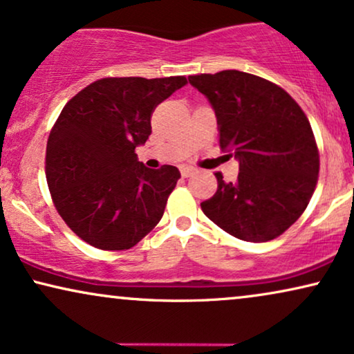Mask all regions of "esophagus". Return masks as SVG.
I'll return each instance as SVG.
<instances>
[{"mask_svg":"<svg viewBox=\"0 0 354 354\" xmlns=\"http://www.w3.org/2000/svg\"><path fill=\"white\" fill-rule=\"evenodd\" d=\"M194 172H195V169L190 167V166H182V167H180L182 177H190Z\"/></svg>","mask_w":354,"mask_h":354,"instance_id":"obj_1","label":"esophagus"}]
</instances>
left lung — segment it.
I'll return each mask as SVG.
<instances>
[{
	"mask_svg": "<svg viewBox=\"0 0 354 354\" xmlns=\"http://www.w3.org/2000/svg\"><path fill=\"white\" fill-rule=\"evenodd\" d=\"M216 113L219 146L239 160L236 182L216 174V194L201 209L247 242L281 236L304 213L317 185L319 149L306 113L281 87L226 70L188 77Z\"/></svg>",
	"mask_w": 354,
	"mask_h": 354,
	"instance_id": "left-lung-1",
	"label": "left lung"
}]
</instances>
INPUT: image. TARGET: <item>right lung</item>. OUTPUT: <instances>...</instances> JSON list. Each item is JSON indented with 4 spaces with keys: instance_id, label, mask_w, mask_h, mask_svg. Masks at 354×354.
<instances>
[{
    "instance_id": "1",
    "label": "right lung",
    "mask_w": 354,
    "mask_h": 354,
    "mask_svg": "<svg viewBox=\"0 0 354 354\" xmlns=\"http://www.w3.org/2000/svg\"><path fill=\"white\" fill-rule=\"evenodd\" d=\"M187 84L185 76L104 77L80 91L50 131L45 174L68 227L100 250L136 245L160 221L180 178L138 160L154 109Z\"/></svg>"
}]
</instances>
